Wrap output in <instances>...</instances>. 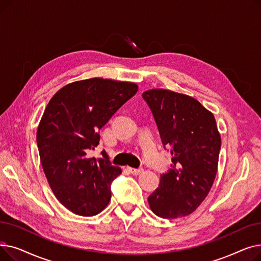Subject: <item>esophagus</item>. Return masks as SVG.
Instances as JSON below:
<instances>
[{"instance_id":"1","label":"esophagus","mask_w":261,"mask_h":261,"mask_svg":"<svg viewBox=\"0 0 261 261\" xmlns=\"http://www.w3.org/2000/svg\"><path fill=\"white\" fill-rule=\"evenodd\" d=\"M128 170L132 173V174H140L142 173L144 170L142 168H133V167H128Z\"/></svg>"}]
</instances>
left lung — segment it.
Returning a JSON list of instances; mask_svg holds the SVG:
<instances>
[{"mask_svg": "<svg viewBox=\"0 0 261 261\" xmlns=\"http://www.w3.org/2000/svg\"><path fill=\"white\" fill-rule=\"evenodd\" d=\"M143 98L172 155V168L161 175L149 206L162 218L188 216L207 197L217 174L221 136L215 116L191 96L170 90H148Z\"/></svg>", "mask_w": 261, "mask_h": 261, "instance_id": "obj_1", "label": "left lung"}]
</instances>
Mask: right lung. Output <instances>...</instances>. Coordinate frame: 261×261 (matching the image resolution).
<instances>
[{"label": "right lung", "instance_id": "obj_1", "mask_svg": "<svg viewBox=\"0 0 261 261\" xmlns=\"http://www.w3.org/2000/svg\"><path fill=\"white\" fill-rule=\"evenodd\" d=\"M134 82L90 78L68 84L47 103L37 129L41 165L58 201L79 216H95L111 200L121 173L108 158H91L98 131L138 92Z\"/></svg>", "mask_w": 261, "mask_h": 261}]
</instances>
